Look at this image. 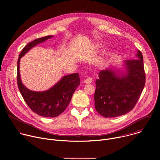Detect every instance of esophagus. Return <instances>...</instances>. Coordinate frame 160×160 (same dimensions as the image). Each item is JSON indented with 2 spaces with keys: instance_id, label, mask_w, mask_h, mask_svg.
<instances>
[{
  "instance_id": "esophagus-1",
  "label": "esophagus",
  "mask_w": 160,
  "mask_h": 160,
  "mask_svg": "<svg viewBox=\"0 0 160 160\" xmlns=\"http://www.w3.org/2000/svg\"><path fill=\"white\" fill-rule=\"evenodd\" d=\"M92 78H91V77H87V78H85L83 80V82H84L85 83H87V84L92 83Z\"/></svg>"
}]
</instances>
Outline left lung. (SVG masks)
Listing matches in <instances>:
<instances>
[{
    "label": "left lung",
    "mask_w": 160,
    "mask_h": 160,
    "mask_svg": "<svg viewBox=\"0 0 160 160\" xmlns=\"http://www.w3.org/2000/svg\"><path fill=\"white\" fill-rule=\"evenodd\" d=\"M123 62L124 71L108 68L99 72L96 80L95 108L106 118L122 116L131 111L144 87L146 75L141 52L138 50L136 59Z\"/></svg>",
    "instance_id": "8db88e82"
}]
</instances>
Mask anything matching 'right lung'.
<instances>
[{
	"mask_svg": "<svg viewBox=\"0 0 160 160\" xmlns=\"http://www.w3.org/2000/svg\"><path fill=\"white\" fill-rule=\"evenodd\" d=\"M53 36L39 38L28 43L21 51L18 60L17 81L19 90L29 108L37 115L44 117L59 116L69 104L80 80L78 73L62 77L54 86L47 90L37 92L27 88L22 83L20 72V59L37 45L44 42Z\"/></svg>",
	"mask_w": 160,
	"mask_h": 160,
	"instance_id": "1",
	"label": "right lung"
}]
</instances>
